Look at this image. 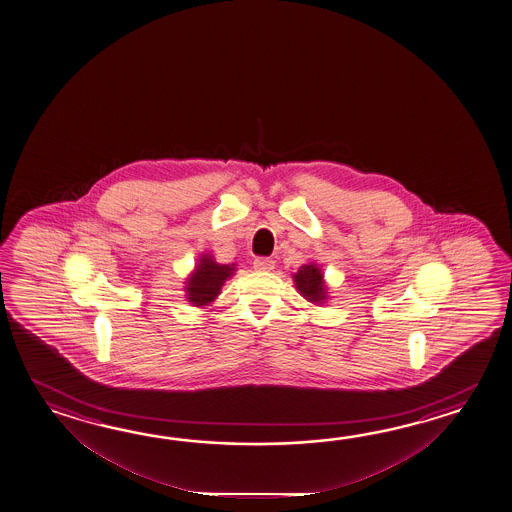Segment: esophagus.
Here are the masks:
<instances>
[{
    "mask_svg": "<svg viewBox=\"0 0 512 512\" xmlns=\"http://www.w3.org/2000/svg\"><path fill=\"white\" fill-rule=\"evenodd\" d=\"M254 269L261 272L272 271V269H274V261H272L271 258L260 256V258L254 260Z\"/></svg>",
    "mask_w": 512,
    "mask_h": 512,
    "instance_id": "34e87169",
    "label": "esophagus"
}]
</instances>
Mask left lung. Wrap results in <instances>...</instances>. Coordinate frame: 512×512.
<instances>
[{
	"label": "left lung",
	"mask_w": 512,
	"mask_h": 512,
	"mask_svg": "<svg viewBox=\"0 0 512 512\" xmlns=\"http://www.w3.org/2000/svg\"><path fill=\"white\" fill-rule=\"evenodd\" d=\"M296 289L305 296L309 302H322L326 298L324 287V274L316 267L315 263L302 265L293 276Z\"/></svg>",
	"instance_id": "1"
}]
</instances>
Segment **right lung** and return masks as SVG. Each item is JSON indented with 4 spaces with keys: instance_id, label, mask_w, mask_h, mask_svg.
Segmentation results:
<instances>
[{
    "instance_id": "obj_1",
    "label": "right lung",
    "mask_w": 512,
    "mask_h": 512,
    "mask_svg": "<svg viewBox=\"0 0 512 512\" xmlns=\"http://www.w3.org/2000/svg\"><path fill=\"white\" fill-rule=\"evenodd\" d=\"M234 272L230 265H219L210 256L199 260L196 272L190 276L186 285V296L192 304L207 305L218 296L221 285Z\"/></svg>"
}]
</instances>
